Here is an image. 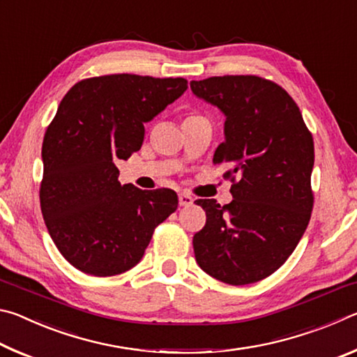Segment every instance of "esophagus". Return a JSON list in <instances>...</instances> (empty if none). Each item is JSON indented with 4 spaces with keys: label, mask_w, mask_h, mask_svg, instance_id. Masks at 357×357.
Returning <instances> with one entry per match:
<instances>
[{
    "label": "esophagus",
    "mask_w": 357,
    "mask_h": 357,
    "mask_svg": "<svg viewBox=\"0 0 357 357\" xmlns=\"http://www.w3.org/2000/svg\"><path fill=\"white\" fill-rule=\"evenodd\" d=\"M192 203H193V197L190 195V193H187V192L179 193V204H181V206H190Z\"/></svg>",
    "instance_id": "34e87169"
}]
</instances>
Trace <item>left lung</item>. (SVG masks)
<instances>
[{"instance_id":"8db88e82","label":"left lung","mask_w":357,"mask_h":357,"mask_svg":"<svg viewBox=\"0 0 357 357\" xmlns=\"http://www.w3.org/2000/svg\"><path fill=\"white\" fill-rule=\"evenodd\" d=\"M198 98L225 113V142L214 164H228L233 202L197 200L206 223L193 236L204 273L228 285H247L275 273L309 225L315 148L312 132L285 89L258 75L190 82Z\"/></svg>"}]
</instances>
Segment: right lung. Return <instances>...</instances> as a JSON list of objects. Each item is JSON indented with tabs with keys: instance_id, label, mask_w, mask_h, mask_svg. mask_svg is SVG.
Segmentation results:
<instances>
[{
	"instance_id": "1",
	"label": "right lung",
	"mask_w": 357,
	"mask_h": 357,
	"mask_svg": "<svg viewBox=\"0 0 357 357\" xmlns=\"http://www.w3.org/2000/svg\"><path fill=\"white\" fill-rule=\"evenodd\" d=\"M185 89L181 77L112 74L84 78L63 98L42 143L39 198L53 243L82 273L134 268L155 227L176 211V192L121 185L116 164L142 148L143 124Z\"/></svg>"
}]
</instances>
